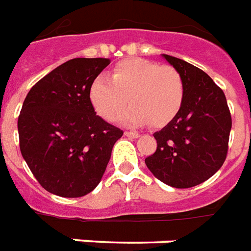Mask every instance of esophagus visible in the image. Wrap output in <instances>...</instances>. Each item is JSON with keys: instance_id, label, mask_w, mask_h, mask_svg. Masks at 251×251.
<instances>
[{"instance_id": "obj_1", "label": "esophagus", "mask_w": 251, "mask_h": 251, "mask_svg": "<svg viewBox=\"0 0 251 251\" xmlns=\"http://www.w3.org/2000/svg\"><path fill=\"white\" fill-rule=\"evenodd\" d=\"M126 137H129V138H138L139 134L135 133V131H125Z\"/></svg>"}]
</instances>
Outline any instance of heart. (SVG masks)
<instances>
[{
    "mask_svg": "<svg viewBox=\"0 0 251 251\" xmlns=\"http://www.w3.org/2000/svg\"><path fill=\"white\" fill-rule=\"evenodd\" d=\"M88 95L96 113L105 121H117L130 102L131 106L124 116L125 124L141 126L151 122L160 127L180 112L184 83L174 67L129 57L114 66L110 79L104 75L96 76Z\"/></svg>",
    "mask_w": 251,
    "mask_h": 251,
    "instance_id": "obj_1",
    "label": "heart"
}]
</instances>
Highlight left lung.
Listing matches in <instances>:
<instances>
[{
    "label": "left lung",
    "instance_id": "left-lung-1",
    "mask_svg": "<svg viewBox=\"0 0 251 251\" xmlns=\"http://www.w3.org/2000/svg\"><path fill=\"white\" fill-rule=\"evenodd\" d=\"M163 57L180 74L184 102L176 117L154 133L156 150L145 163L164 184L189 188L213 176L226 159L232 116L223 89L204 71Z\"/></svg>",
    "mask_w": 251,
    "mask_h": 251
}]
</instances>
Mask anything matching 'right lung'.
I'll use <instances>...</instances> for the list:
<instances>
[{"mask_svg":"<svg viewBox=\"0 0 251 251\" xmlns=\"http://www.w3.org/2000/svg\"><path fill=\"white\" fill-rule=\"evenodd\" d=\"M110 60L76 57L56 67L26 96L18 117L19 149L51 194L81 198L99 185L122 131L96 114L89 85Z\"/></svg>","mask_w":251,"mask_h":251,"instance_id":"right-lung-1","label":"right lung"}]
</instances>
